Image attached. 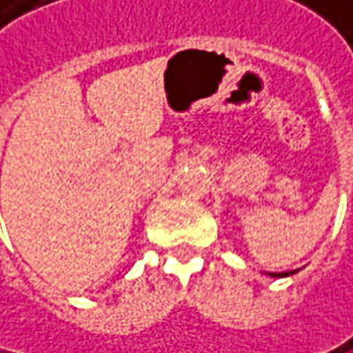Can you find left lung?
I'll return each instance as SVG.
<instances>
[{"label": "left lung", "mask_w": 353, "mask_h": 353, "mask_svg": "<svg viewBox=\"0 0 353 353\" xmlns=\"http://www.w3.org/2000/svg\"><path fill=\"white\" fill-rule=\"evenodd\" d=\"M271 276H289V274H293V271H287V272H269Z\"/></svg>", "instance_id": "8db88e82"}]
</instances>
